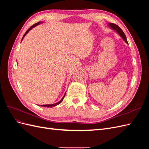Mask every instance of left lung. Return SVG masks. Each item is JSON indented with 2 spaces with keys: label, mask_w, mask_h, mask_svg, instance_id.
<instances>
[{
  "label": "left lung",
  "mask_w": 149,
  "mask_h": 149,
  "mask_svg": "<svg viewBox=\"0 0 149 149\" xmlns=\"http://www.w3.org/2000/svg\"><path fill=\"white\" fill-rule=\"evenodd\" d=\"M109 25L111 26V28H112L113 30H116L117 32H118L119 34V35L120 36V37L123 38V39L124 40V41L127 43H128L127 38H126V37H125L124 33L123 32V31L121 30V29L119 27V26H118V25L114 24H112V23L109 24Z\"/></svg>",
  "instance_id": "obj_1"
}]
</instances>
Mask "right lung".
Returning <instances> with one entry per match:
<instances>
[{"mask_svg": "<svg viewBox=\"0 0 149 149\" xmlns=\"http://www.w3.org/2000/svg\"><path fill=\"white\" fill-rule=\"evenodd\" d=\"M40 23H42V22H38V23H37V24H34V25H33L32 26H30V27L27 30V31H26V32H25V33L24 34V35L23 36V37H22V40H23V38H24V37H25V36L26 35V33H27L28 32H29V31L31 29H32V28H33V27H35V26H37V25H38V24H40ZM65 95H64V96L63 97V98L61 99V100L59 101V102H56V103H55V104H47V105H42L41 106H43V107H54V106H56V105H58V104H60L62 101H63V99H64V97H65Z\"/></svg>", "mask_w": 149, "mask_h": 149, "instance_id": "obj_1", "label": "right lung"}]
</instances>
